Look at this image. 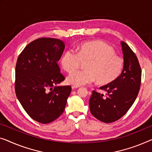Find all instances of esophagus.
<instances>
[{"label":"esophagus","instance_id":"obj_1","mask_svg":"<svg viewBox=\"0 0 152 152\" xmlns=\"http://www.w3.org/2000/svg\"><path fill=\"white\" fill-rule=\"evenodd\" d=\"M79 87H76V86H72V89H78V88Z\"/></svg>","mask_w":152,"mask_h":152}]
</instances>
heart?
Masks as SVG:
<instances>
[{
	"label": "heart",
	"mask_w": 152,
	"mask_h": 152,
	"mask_svg": "<svg viewBox=\"0 0 152 152\" xmlns=\"http://www.w3.org/2000/svg\"><path fill=\"white\" fill-rule=\"evenodd\" d=\"M62 67L68 73L75 71L83 63L85 70L72 73L67 77L69 85L80 87L94 83L108 85L117 80L124 69V61L115 54L114 48L104 42L95 41L83 43L77 53L67 49L61 58Z\"/></svg>",
	"instance_id": "1"
}]
</instances>
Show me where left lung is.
<instances>
[{
  "instance_id": "1",
  "label": "left lung",
  "mask_w": 152,
  "mask_h": 152,
  "mask_svg": "<svg viewBox=\"0 0 152 152\" xmlns=\"http://www.w3.org/2000/svg\"><path fill=\"white\" fill-rule=\"evenodd\" d=\"M124 66L121 75L113 83L104 85L106 97L96 90L89 99L91 113L99 121L112 123L128 111L139 94L141 82V68L138 58L128 44L121 42Z\"/></svg>"
}]
</instances>
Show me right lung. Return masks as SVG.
<instances>
[{"instance_id": "right-lung-1", "label": "right lung", "mask_w": 152, "mask_h": 152, "mask_svg": "<svg viewBox=\"0 0 152 152\" xmlns=\"http://www.w3.org/2000/svg\"><path fill=\"white\" fill-rule=\"evenodd\" d=\"M64 48L61 40L39 38L27 45L18 58L15 94L27 114L39 123L57 119L71 93L69 85L55 86L65 78L57 63Z\"/></svg>"}]
</instances>
